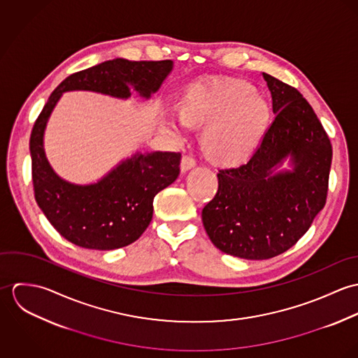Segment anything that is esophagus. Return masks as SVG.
Wrapping results in <instances>:
<instances>
[{"instance_id": "34e87169", "label": "esophagus", "mask_w": 358, "mask_h": 358, "mask_svg": "<svg viewBox=\"0 0 358 358\" xmlns=\"http://www.w3.org/2000/svg\"><path fill=\"white\" fill-rule=\"evenodd\" d=\"M194 166H196V161H194L192 157L185 155V157L182 158V161H180V171H182V173L190 171V169L194 168Z\"/></svg>"}]
</instances>
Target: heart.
Returning <instances> with one entry per match:
<instances>
[{
	"label": "heart",
	"mask_w": 358,
	"mask_h": 358,
	"mask_svg": "<svg viewBox=\"0 0 358 358\" xmlns=\"http://www.w3.org/2000/svg\"><path fill=\"white\" fill-rule=\"evenodd\" d=\"M179 122L162 115L159 128L176 138L187 128H204L201 150L224 169L247 165L260 149L273 118L266 96L240 80H212L190 85L178 106Z\"/></svg>",
	"instance_id": "obj_1"
}]
</instances>
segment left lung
<instances>
[{"mask_svg": "<svg viewBox=\"0 0 358 358\" xmlns=\"http://www.w3.org/2000/svg\"><path fill=\"white\" fill-rule=\"evenodd\" d=\"M262 76L275 118L247 165L219 171L217 193L201 215L217 250L248 260L280 255L306 233L325 205L332 161L328 135L302 94Z\"/></svg>", "mask_w": 358, "mask_h": 358, "instance_id": "left-lung-1", "label": "left lung"}]
</instances>
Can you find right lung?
<instances>
[{"mask_svg": "<svg viewBox=\"0 0 358 358\" xmlns=\"http://www.w3.org/2000/svg\"><path fill=\"white\" fill-rule=\"evenodd\" d=\"M173 70L172 60L131 62L113 59L67 77L37 118L30 154L36 201L52 226L67 241L98 251L135 243L153 217V200L180 172V154L135 152L101 179L87 185L69 182L52 168L44 135L52 111L64 92L88 91L127 101H149Z\"/></svg>", "mask_w": 358, "mask_h": 358, "instance_id": "obj_1", "label": "right lung"}]
</instances>
